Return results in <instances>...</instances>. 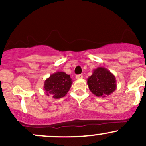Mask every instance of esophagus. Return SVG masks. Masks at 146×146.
Here are the masks:
<instances>
[{"label": "esophagus", "instance_id": "obj_1", "mask_svg": "<svg viewBox=\"0 0 146 146\" xmlns=\"http://www.w3.org/2000/svg\"><path fill=\"white\" fill-rule=\"evenodd\" d=\"M75 78H76L77 80H81V79H82V78H83V75H77L76 76H75Z\"/></svg>", "mask_w": 146, "mask_h": 146}]
</instances>
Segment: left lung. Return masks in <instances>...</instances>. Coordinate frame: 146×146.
<instances>
[{
    "instance_id": "1",
    "label": "left lung",
    "mask_w": 146,
    "mask_h": 146,
    "mask_svg": "<svg viewBox=\"0 0 146 146\" xmlns=\"http://www.w3.org/2000/svg\"><path fill=\"white\" fill-rule=\"evenodd\" d=\"M87 84L93 94L102 98L110 95L117 88L115 75L104 67L93 70V74L87 79Z\"/></svg>"
}]
</instances>
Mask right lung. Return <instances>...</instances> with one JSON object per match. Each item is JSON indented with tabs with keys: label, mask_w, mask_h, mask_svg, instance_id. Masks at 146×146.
Listing matches in <instances>:
<instances>
[{
	"label": "right lung",
	"mask_w": 146,
	"mask_h": 146,
	"mask_svg": "<svg viewBox=\"0 0 146 146\" xmlns=\"http://www.w3.org/2000/svg\"><path fill=\"white\" fill-rule=\"evenodd\" d=\"M72 83L69 75L64 72L58 71L50 75L49 78L45 80L44 90L48 96L51 95L55 99L62 98L68 93Z\"/></svg>",
	"instance_id": "right-lung-1"
}]
</instances>
